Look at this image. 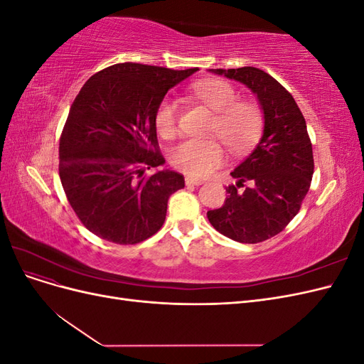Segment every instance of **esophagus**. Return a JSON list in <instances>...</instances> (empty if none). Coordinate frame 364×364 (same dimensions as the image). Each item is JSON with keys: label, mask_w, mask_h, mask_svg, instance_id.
<instances>
[{"label": "esophagus", "mask_w": 364, "mask_h": 364, "mask_svg": "<svg viewBox=\"0 0 364 364\" xmlns=\"http://www.w3.org/2000/svg\"><path fill=\"white\" fill-rule=\"evenodd\" d=\"M185 183H186V185H196V186H197V185H202L203 181H202V179H194V178H190V176H188V178L185 179Z\"/></svg>", "instance_id": "esophagus-1"}]
</instances>
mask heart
<instances>
[{
  "instance_id": "b5f03b06",
  "label": "heart",
  "mask_w": 364,
  "mask_h": 364,
  "mask_svg": "<svg viewBox=\"0 0 364 364\" xmlns=\"http://www.w3.org/2000/svg\"><path fill=\"white\" fill-rule=\"evenodd\" d=\"M190 95L214 112L209 135L218 137L232 153H245L261 136L264 115L253 100H240L232 83L222 79H202L190 85ZM155 126L162 138H173L179 129V105L164 97L155 112ZM216 138H188L171 149L174 168L193 178H205L225 162V150Z\"/></svg>"
}]
</instances>
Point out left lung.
<instances>
[{"instance_id":"1","label":"left lung","mask_w":364,"mask_h":364,"mask_svg":"<svg viewBox=\"0 0 364 364\" xmlns=\"http://www.w3.org/2000/svg\"><path fill=\"white\" fill-rule=\"evenodd\" d=\"M214 73L258 95L264 132L255 150L230 173L237 183L226 188L223 206L206 215L220 234L257 245L279 234L299 213L314 171L311 139L293 95L270 74L253 67Z\"/></svg>"}]
</instances>
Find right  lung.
<instances>
[{
    "label": "right lung",
    "instance_id": "obj_1",
    "mask_svg": "<svg viewBox=\"0 0 364 364\" xmlns=\"http://www.w3.org/2000/svg\"><path fill=\"white\" fill-rule=\"evenodd\" d=\"M197 68L117 63L94 74L71 105L59 142V176L82 225L117 245L155 235L183 176L164 170L155 112L170 87Z\"/></svg>",
    "mask_w": 364,
    "mask_h": 364
}]
</instances>
